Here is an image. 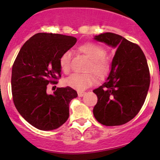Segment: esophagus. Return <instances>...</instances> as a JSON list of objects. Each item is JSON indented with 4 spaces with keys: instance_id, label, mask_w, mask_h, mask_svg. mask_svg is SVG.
<instances>
[{
    "instance_id": "obj_1",
    "label": "esophagus",
    "mask_w": 160,
    "mask_h": 160,
    "mask_svg": "<svg viewBox=\"0 0 160 160\" xmlns=\"http://www.w3.org/2000/svg\"><path fill=\"white\" fill-rule=\"evenodd\" d=\"M78 94L79 97H82L84 95L86 94V92H82V91H78Z\"/></svg>"
}]
</instances>
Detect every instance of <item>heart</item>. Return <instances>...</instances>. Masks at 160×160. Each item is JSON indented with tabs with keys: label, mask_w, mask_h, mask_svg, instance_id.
I'll list each match as a JSON object with an SVG mask.
<instances>
[{
	"label": "heart",
	"mask_w": 160,
	"mask_h": 160,
	"mask_svg": "<svg viewBox=\"0 0 160 160\" xmlns=\"http://www.w3.org/2000/svg\"><path fill=\"white\" fill-rule=\"evenodd\" d=\"M79 51L91 60L88 71H92L99 79L104 78L109 71V64L104 56L106 51L103 47L96 43H87L79 47ZM71 54L67 51L59 58V65L62 71L68 73L71 69ZM93 74H74L66 80V84L77 90H84L92 86L97 78Z\"/></svg>",
	"instance_id": "obj_1"
}]
</instances>
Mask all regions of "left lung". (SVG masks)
I'll return each mask as SVG.
<instances>
[{
	"label": "left lung",
	"instance_id": "1",
	"mask_svg": "<svg viewBox=\"0 0 160 160\" xmlns=\"http://www.w3.org/2000/svg\"><path fill=\"white\" fill-rule=\"evenodd\" d=\"M116 49L106 81L93 90L98 102L95 118L107 126H120L132 120L144 103L150 86V71L139 46L123 37L106 32L94 37Z\"/></svg>",
	"mask_w": 160,
	"mask_h": 160
}]
</instances>
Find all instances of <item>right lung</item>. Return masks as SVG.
<instances>
[{"label":"right lung","instance_id":"obj_1","mask_svg":"<svg viewBox=\"0 0 160 160\" xmlns=\"http://www.w3.org/2000/svg\"><path fill=\"white\" fill-rule=\"evenodd\" d=\"M77 42L71 36L38 33L27 40L12 68L14 104L20 115L40 130L58 128L69 117V104L78 92L69 86L47 94L49 83L61 78L59 58Z\"/></svg>","mask_w":160,"mask_h":160}]
</instances>
